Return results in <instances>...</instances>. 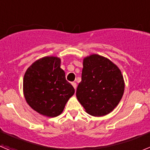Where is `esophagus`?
<instances>
[{"mask_svg":"<svg viewBox=\"0 0 150 150\" xmlns=\"http://www.w3.org/2000/svg\"><path fill=\"white\" fill-rule=\"evenodd\" d=\"M72 86H74V88L76 89V86H77V85H76V83H72Z\"/></svg>","mask_w":150,"mask_h":150,"instance_id":"obj_1","label":"esophagus"}]
</instances>
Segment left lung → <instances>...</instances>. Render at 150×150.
<instances>
[{"label":"left lung","instance_id":"8db88e82","mask_svg":"<svg viewBox=\"0 0 150 150\" xmlns=\"http://www.w3.org/2000/svg\"><path fill=\"white\" fill-rule=\"evenodd\" d=\"M82 81L76 98L87 113L101 117L112 112L121 100L125 81L120 69L106 57L91 54L83 59Z\"/></svg>","mask_w":150,"mask_h":150}]
</instances>
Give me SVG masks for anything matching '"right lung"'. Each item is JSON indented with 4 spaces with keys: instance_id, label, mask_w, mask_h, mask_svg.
Wrapping results in <instances>:
<instances>
[{
    "instance_id": "right-lung-1",
    "label": "right lung",
    "mask_w": 150,
    "mask_h": 150,
    "mask_svg": "<svg viewBox=\"0 0 150 150\" xmlns=\"http://www.w3.org/2000/svg\"><path fill=\"white\" fill-rule=\"evenodd\" d=\"M74 92L61 68L59 57L45 56L36 60L24 75L23 94L26 102L42 116H59Z\"/></svg>"
}]
</instances>
